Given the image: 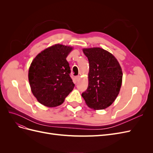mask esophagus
<instances>
[{"mask_svg": "<svg viewBox=\"0 0 153 153\" xmlns=\"http://www.w3.org/2000/svg\"><path fill=\"white\" fill-rule=\"evenodd\" d=\"M80 76H76L75 77V80H76V82H78V80H79V79H80Z\"/></svg>", "mask_w": 153, "mask_h": 153, "instance_id": "obj_1", "label": "esophagus"}]
</instances>
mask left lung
Masks as SVG:
<instances>
[{
    "mask_svg": "<svg viewBox=\"0 0 153 153\" xmlns=\"http://www.w3.org/2000/svg\"><path fill=\"white\" fill-rule=\"evenodd\" d=\"M88 58L87 89L82 94L86 105L94 110H103L112 105L121 89L123 71L114 55L100 47L83 48Z\"/></svg>",
    "mask_w": 153,
    "mask_h": 153,
    "instance_id": "8db88e82",
    "label": "left lung"
}]
</instances>
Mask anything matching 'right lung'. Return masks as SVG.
Masks as SVG:
<instances>
[{
    "label": "right lung",
    "instance_id": "add662e5",
    "mask_svg": "<svg viewBox=\"0 0 153 153\" xmlns=\"http://www.w3.org/2000/svg\"><path fill=\"white\" fill-rule=\"evenodd\" d=\"M73 47L55 44L45 49L32 60L29 69V82L32 94L39 103L56 107L72 91L73 84L66 58Z\"/></svg>",
    "mask_w": 153,
    "mask_h": 153
}]
</instances>
